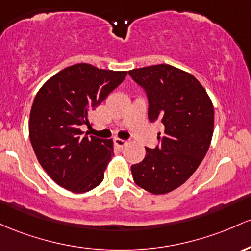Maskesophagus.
Wrapping results in <instances>:
<instances>
[{"instance_id": "esophagus-1", "label": "esophagus", "mask_w": 251, "mask_h": 251, "mask_svg": "<svg viewBox=\"0 0 251 251\" xmlns=\"http://www.w3.org/2000/svg\"><path fill=\"white\" fill-rule=\"evenodd\" d=\"M115 145H116L118 148H125L126 146L128 145V141L122 139H115Z\"/></svg>"}]
</instances>
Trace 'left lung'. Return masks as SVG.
<instances>
[{
	"label": "left lung",
	"mask_w": 251,
	"mask_h": 251,
	"mask_svg": "<svg viewBox=\"0 0 251 251\" xmlns=\"http://www.w3.org/2000/svg\"><path fill=\"white\" fill-rule=\"evenodd\" d=\"M147 92L148 117L160 121V145L146 148V156L131 166L135 184L153 194L181 186L209 151L215 111L206 90L194 75L167 64L129 71Z\"/></svg>",
	"instance_id": "left-lung-1"
}]
</instances>
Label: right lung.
Masks as SVG:
<instances>
[{"label": "right lung", "mask_w": 251, "mask_h": 251, "mask_svg": "<svg viewBox=\"0 0 251 251\" xmlns=\"http://www.w3.org/2000/svg\"><path fill=\"white\" fill-rule=\"evenodd\" d=\"M126 71L80 63L50 77L36 94L29 115V139L38 161L59 186L75 193L104 179L112 140L83 135L90 115L125 80Z\"/></svg>", "instance_id": "obj_1"}]
</instances>
